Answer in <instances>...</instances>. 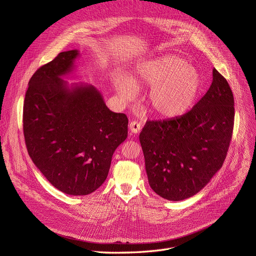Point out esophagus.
<instances>
[{
    "instance_id": "esophagus-1",
    "label": "esophagus",
    "mask_w": 256,
    "mask_h": 256,
    "mask_svg": "<svg viewBox=\"0 0 256 256\" xmlns=\"http://www.w3.org/2000/svg\"><path fill=\"white\" fill-rule=\"evenodd\" d=\"M140 126H142L138 122H136V120L130 122V130L132 134H138L140 132V128H142Z\"/></svg>"
}]
</instances>
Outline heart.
<instances>
[{"instance_id": "heart-1", "label": "heart", "mask_w": 256, "mask_h": 256, "mask_svg": "<svg viewBox=\"0 0 256 256\" xmlns=\"http://www.w3.org/2000/svg\"><path fill=\"white\" fill-rule=\"evenodd\" d=\"M136 84L151 87L149 103L162 118H176L186 114L194 105L202 89L200 72L184 60L166 54L146 60L136 66V76L118 77L116 89L124 100H132Z\"/></svg>"}]
</instances>
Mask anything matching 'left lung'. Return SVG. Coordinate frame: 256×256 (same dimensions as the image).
<instances>
[{
  "label": "left lung",
  "mask_w": 256,
  "mask_h": 256,
  "mask_svg": "<svg viewBox=\"0 0 256 256\" xmlns=\"http://www.w3.org/2000/svg\"><path fill=\"white\" fill-rule=\"evenodd\" d=\"M234 116L232 90L214 68L210 87L188 112L146 122L140 142L151 188L173 202L200 192L223 166Z\"/></svg>",
  "instance_id": "1"
}]
</instances>
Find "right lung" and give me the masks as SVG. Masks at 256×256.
I'll return each mask as SVG.
<instances>
[{
	"mask_svg": "<svg viewBox=\"0 0 256 256\" xmlns=\"http://www.w3.org/2000/svg\"><path fill=\"white\" fill-rule=\"evenodd\" d=\"M79 50L62 52L31 77L23 132L35 166L58 190L86 196L105 181L112 158L128 136V118L106 106L93 85H68Z\"/></svg>",
	"mask_w": 256,
	"mask_h": 256,
	"instance_id": "obj_1",
	"label": "right lung"
}]
</instances>
